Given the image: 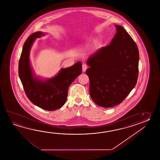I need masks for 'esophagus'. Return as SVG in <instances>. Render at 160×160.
Segmentation results:
<instances>
[{
    "label": "esophagus",
    "instance_id": "34e87169",
    "mask_svg": "<svg viewBox=\"0 0 160 160\" xmlns=\"http://www.w3.org/2000/svg\"><path fill=\"white\" fill-rule=\"evenodd\" d=\"M88 68V65H86V64H83L82 65V72H86V70H87V68Z\"/></svg>",
    "mask_w": 160,
    "mask_h": 160
}]
</instances>
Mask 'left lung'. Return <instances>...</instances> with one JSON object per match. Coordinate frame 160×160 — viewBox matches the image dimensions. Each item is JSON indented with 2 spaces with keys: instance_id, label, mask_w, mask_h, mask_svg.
<instances>
[{
  "instance_id": "obj_1",
  "label": "left lung",
  "mask_w": 160,
  "mask_h": 160,
  "mask_svg": "<svg viewBox=\"0 0 160 160\" xmlns=\"http://www.w3.org/2000/svg\"><path fill=\"white\" fill-rule=\"evenodd\" d=\"M117 32L108 46L99 48L87 61L92 101L102 108L122 102L136 86L139 51L125 28L116 24Z\"/></svg>"
}]
</instances>
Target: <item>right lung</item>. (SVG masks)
<instances>
[{"instance_id": "add662e5", "label": "right lung", "mask_w": 160, "mask_h": 160, "mask_svg": "<svg viewBox=\"0 0 160 160\" xmlns=\"http://www.w3.org/2000/svg\"><path fill=\"white\" fill-rule=\"evenodd\" d=\"M44 33L37 31L24 42L19 62L18 72L28 98L35 105L48 111L61 108L68 95L69 86L82 73V63L78 62L68 68H62L54 77L42 80L34 76L30 62V52L35 38Z\"/></svg>"}]
</instances>
